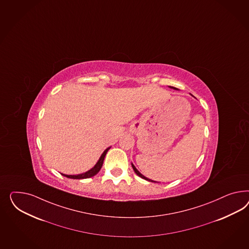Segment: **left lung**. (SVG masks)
<instances>
[{"label": "left lung", "mask_w": 249, "mask_h": 249, "mask_svg": "<svg viewBox=\"0 0 249 249\" xmlns=\"http://www.w3.org/2000/svg\"><path fill=\"white\" fill-rule=\"evenodd\" d=\"M171 88L177 89V88H175V87H172V86H171ZM132 167H133V169H134V171H135V174H136L138 177H140V178H142V179H145V180H147V181H149V182H155V181H153V180H151V179H148V178H146L145 177H143L142 174H141L139 171L137 170V169L135 168V166L134 165V164H133V163H132Z\"/></svg>", "instance_id": "1"}]
</instances>
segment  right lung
Returning a JSON list of instances; mask_svg holds the SVG:
<instances>
[{
    "mask_svg": "<svg viewBox=\"0 0 249 249\" xmlns=\"http://www.w3.org/2000/svg\"><path fill=\"white\" fill-rule=\"evenodd\" d=\"M109 149H110V147H108L107 149L105 150V152L103 153V155L100 157L98 162L92 167L91 170L87 171L86 173L81 174V175H77V176H69V175H64V174H62V175L64 176V177H66V178H71V179H85V178H92L93 176H95L99 172L100 169L102 168V165H103V163H104V159H105L106 155H107V153Z\"/></svg>",
    "mask_w": 249,
    "mask_h": 249,
    "instance_id": "add662e5",
    "label": "right lung"
}]
</instances>
